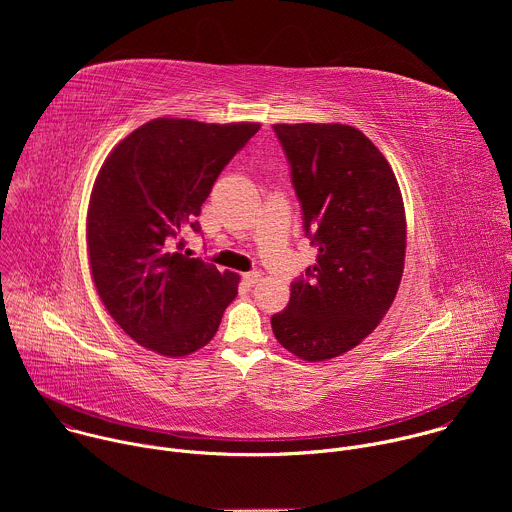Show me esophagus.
Segmentation results:
<instances>
[{"instance_id":"1","label":"esophagus","mask_w":512,"mask_h":512,"mask_svg":"<svg viewBox=\"0 0 512 512\" xmlns=\"http://www.w3.org/2000/svg\"><path fill=\"white\" fill-rule=\"evenodd\" d=\"M259 279H261L259 271H247V273H243V281H245L247 285H255Z\"/></svg>"}]
</instances>
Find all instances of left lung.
Masks as SVG:
<instances>
[{
  "mask_svg": "<svg viewBox=\"0 0 512 512\" xmlns=\"http://www.w3.org/2000/svg\"><path fill=\"white\" fill-rule=\"evenodd\" d=\"M302 208L316 265L291 281L271 316L277 342L318 362L367 338L393 304L405 263L397 178L362 131L340 123L273 125Z\"/></svg>",
  "mask_w": 512,
  "mask_h": 512,
  "instance_id": "8db88e82",
  "label": "left lung"
}]
</instances>
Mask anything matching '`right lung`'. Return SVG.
I'll use <instances>...</instances> for the list:
<instances>
[{"mask_svg":"<svg viewBox=\"0 0 512 512\" xmlns=\"http://www.w3.org/2000/svg\"><path fill=\"white\" fill-rule=\"evenodd\" d=\"M259 123L154 119L109 154L93 186L87 247L111 318L137 344L186 356L212 340L239 275L180 253L182 233Z\"/></svg>","mask_w":512,"mask_h":512,"instance_id":"add662e5","label":"right lung"}]
</instances>
